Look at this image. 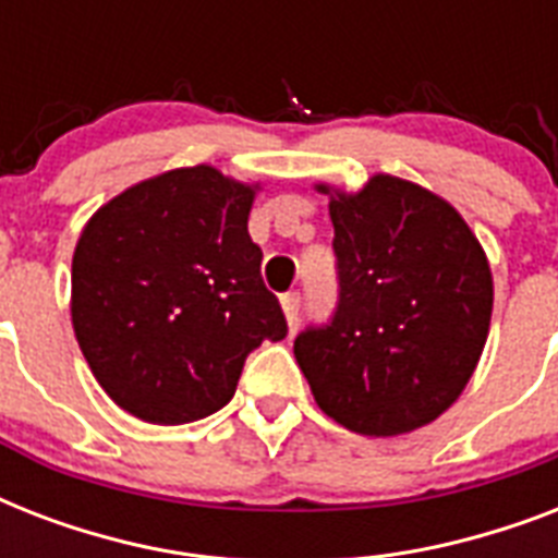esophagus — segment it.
I'll return each mask as SVG.
<instances>
[{"mask_svg": "<svg viewBox=\"0 0 558 558\" xmlns=\"http://www.w3.org/2000/svg\"><path fill=\"white\" fill-rule=\"evenodd\" d=\"M280 306H283V315H287L289 327H295L298 315H301V295L298 292H287L280 298Z\"/></svg>", "mask_w": 558, "mask_h": 558, "instance_id": "esophagus-1", "label": "esophagus"}]
</instances>
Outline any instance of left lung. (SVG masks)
I'll list each match as a JSON object with an SVG mask.
<instances>
[{
    "label": "left lung",
    "instance_id": "left-lung-1",
    "mask_svg": "<svg viewBox=\"0 0 558 558\" xmlns=\"http://www.w3.org/2000/svg\"><path fill=\"white\" fill-rule=\"evenodd\" d=\"M330 196L339 306L295 339L324 414L365 437L434 423L463 393L493 318V271L466 219L437 193L376 173Z\"/></svg>",
    "mask_w": 558,
    "mask_h": 558
}]
</instances>
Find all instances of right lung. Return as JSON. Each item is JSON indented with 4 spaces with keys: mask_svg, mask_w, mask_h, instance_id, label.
Returning <instances> with one entry per match:
<instances>
[{
    "mask_svg": "<svg viewBox=\"0 0 558 558\" xmlns=\"http://www.w3.org/2000/svg\"><path fill=\"white\" fill-rule=\"evenodd\" d=\"M260 185L210 165L100 205L72 257V327L98 385L144 423L182 425L234 397L245 356L287 336L248 214Z\"/></svg>",
    "mask_w": 558,
    "mask_h": 558,
    "instance_id": "add662e5",
    "label": "right lung"
}]
</instances>
